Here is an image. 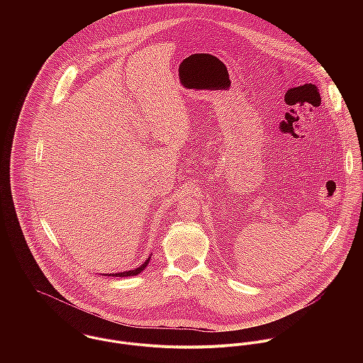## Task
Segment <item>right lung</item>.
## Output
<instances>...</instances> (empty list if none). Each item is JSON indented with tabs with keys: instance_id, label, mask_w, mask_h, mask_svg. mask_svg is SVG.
<instances>
[{
	"instance_id": "1",
	"label": "right lung",
	"mask_w": 363,
	"mask_h": 363,
	"mask_svg": "<svg viewBox=\"0 0 363 363\" xmlns=\"http://www.w3.org/2000/svg\"><path fill=\"white\" fill-rule=\"evenodd\" d=\"M150 259H151V257H148V259H147L143 265H140V267L135 268V269H130V271H124V272H117V274H108V277H110V275H111V277H134V275H138V274L148 265Z\"/></svg>"
}]
</instances>
